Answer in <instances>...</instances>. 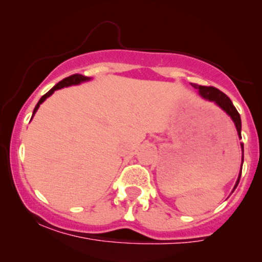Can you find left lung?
<instances>
[{
    "label": "left lung",
    "instance_id": "left-lung-1",
    "mask_svg": "<svg viewBox=\"0 0 262 262\" xmlns=\"http://www.w3.org/2000/svg\"><path fill=\"white\" fill-rule=\"evenodd\" d=\"M192 86H193L194 89H198V91H200L201 96H202L203 98L214 102L215 104H218V106L224 111V112H227L228 116L233 119L234 124H235L237 135H239V138H242V119H240V114L236 111V108L234 107L233 102L230 101V98L228 97L225 93L219 91L218 89H215V87L213 86H200L197 85V83H192ZM242 150H243V161H244V144H242ZM242 169H243V165H242ZM240 176H242V170H240L239 179H237L234 189H235L236 186L239 185Z\"/></svg>",
    "mask_w": 262,
    "mask_h": 262
}]
</instances>
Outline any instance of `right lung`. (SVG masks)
I'll use <instances>...</instances> for the list:
<instances>
[{
	"label": "right lung",
	"instance_id": "add662e5",
	"mask_svg": "<svg viewBox=\"0 0 262 262\" xmlns=\"http://www.w3.org/2000/svg\"><path fill=\"white\" fill-rule=\"evenodd\" d=\"M87 80H90V79H87L86 76H82V75H80V74H74V75H70V76L65 77L64 80H61L59 83H56V85L54 86L52 90H49V91L45 93L43 97H41L40 100H39V102L37 103V106H35V108H34V111H33V116H34L35 112H37V110L39 108V106H40V104L43 103V102L47 100V98L49 97V96L52 95V93H54V91H56V90L61 89V87H66V86H70V85H77V83L82 82V81H87ZM33 116H32V118H33Z\"/></svg>",
	"mask_w": 262,
	"mask_h": 262
}]
</instances>
